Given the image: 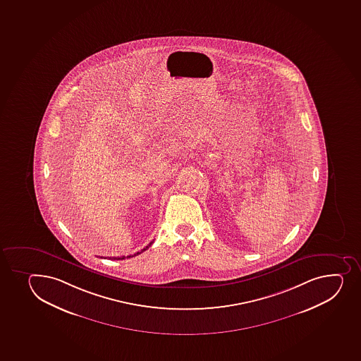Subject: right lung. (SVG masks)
I'll return each mask as SVG.
<instances>
[{
	"instance_id": "1",
	"label": "right lung",
	"mask_w": 361,
	"mask_h": 361,
	"mask_svg": "<svg viewBox=\"0 0 361 361\" xmlns=\"http://www.w3.org/2000/svg\"><path fill=\"white\" fill-rule=\"evenodd\" d=\"M152 243H154V240L152 242L149 243L148 245L145 246V249L141 250L140 252L134 253V255H130V256H122V257H112V259H124V258H131V257L137 256V255H140V253L143 252V251H145V250H148L149 247H150V245H152Z\"/></svg>"
}]
</instances>
